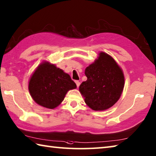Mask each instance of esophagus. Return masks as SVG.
Wrapping results in <instances>:
<instances>
[{
    "label": "esophagus",
    "instance_id": "esophagus-1",
    "mask_svg": "<svg viewBox=\"0 0 156 156\" xmlns=\"http://www.w3.org/2000/svg\"><path fill=\"white\" fill-rule=\"evenodd\" d=\"M75 83H76V86H77V87H79V86H80V82H79L78 80H76Z\"/></svg>",
    "mask_w": 156,
    "mask_h": 156
}]
</instances>
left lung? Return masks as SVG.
I'll list each match as a JSON object with an SVG mask.
<instances>
[{"mask_svg": "<svg viewBox=\"0 0 156 156\" xmlns=\"http://www.w3.org/2000/svg\"><path fill=\"white\" fill-rule=\"evenodd\" d=\"M87 80L79 90L84 101L94 110L109 108L117 102L124 87L122 70L111 56L100 52L98 59L85 69Z\"/></svg>", "mask_w": 156, "mask_h": 156, "instance_id": "obj_1", "label": "left lung"}]
</instances>
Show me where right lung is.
Here are the masks:
<instances>
[{
  "label": "right lung",
  "instance_id": "obj_1",
  "mask_svg": "<svg viewBox=\"0 0 156 156\" xmlns=\"http://www.w3.org/2000/svg\"><path fill=\"white\" fill-rule=\"evenodd\" d=\"M76 88V84L69 74L48 62L37 68L29 84V92L34 101L50 109L58 106L67 92Z\"/></svg>",
  "mask_w": 156,
  "mask_h": 156
}]
</instances>
